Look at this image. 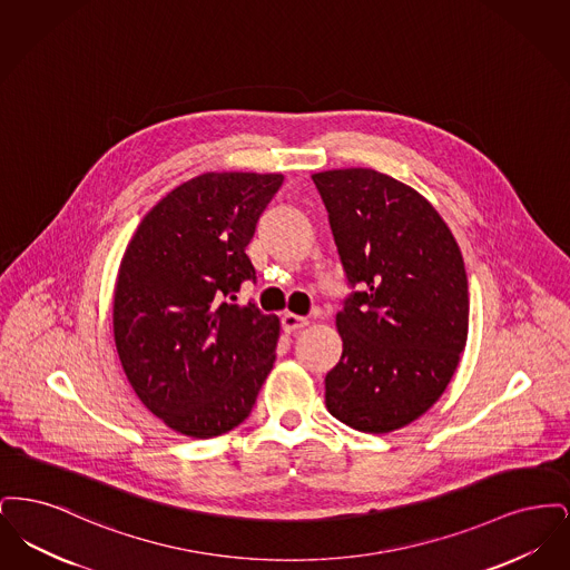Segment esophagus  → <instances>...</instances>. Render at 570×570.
<instances>
[{"label":"esophagus","instance_id":"1","mask_svg":"<svg viewBox=\"0 0 570 570\" xmlns=\"http://www.w3.org/2000/svg\"><path fill=\"white\" fill-rule=\"evenodd\" d=\"M305 325H307V318L297 316V314H291V312H286V314L282 316V328H284L286 333H295V331L303 328Z\"/></svg>","mask_w":570,"mask_h":570}]
</instances>
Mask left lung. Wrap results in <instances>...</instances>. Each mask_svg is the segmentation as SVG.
<instances>
[{
  "mask_svg": "<svg viewBox=\"0 0 570 570\" xmlns=\"http://www.w3.org/2000/svg\"><path fill=\"white\" fill-rule=\"evenodd\" d=\"M312 179L353 288L325 404L353 430L389 434L434 406L460 363L470 305L460 245L419 191L379 170Z\"/></svg>",
  "mask_w": 570,
  "mask_h": 570,
  "instance_id": "1",
  "label": "left lung"
}]
</instances>
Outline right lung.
Masks as SVG:
<instances>
[{
	"label": "right lung",
	"mask_w": 570,
	"mask_h": 570,
	"mask_svg": "<svg viewBox=\"0 0 570 570\" xmlns=\"http://www.w3.org/2000/svg\"><path fill=\"white\" fill-rule=\"evenodd\" d=\"M282 175L205 173L166 194L126 247L112 328L138 400L177 434L239 423L272 372L279 321L237 305L256 282L245 247Z\"/></svg>",
	"instance_id": "obj_1"
}]
</instances>
